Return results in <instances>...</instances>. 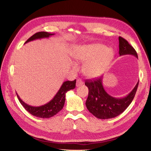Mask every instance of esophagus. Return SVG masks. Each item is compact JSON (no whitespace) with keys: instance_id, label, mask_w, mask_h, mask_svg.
<instances>
[{"instance_id":"esophagus-1","label":"esophagus","mask_w":151,"mask_h":151,"mask_svg":"<svg viewBox=\"0 0 151 151\" xmlns=\"http://www.w3.org/2000/svg\"><path fill=\"white\" fill-rule=\"evenodd\" d=\"M83 84H84V82H83V81H82L81 79H78L77 81H76V86H77V87H78V86L82 85Z\"/></svg>"}]
</instances>
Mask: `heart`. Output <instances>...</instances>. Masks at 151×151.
Returning <instances> with one entry per match:
<instances>
[{
  "instance_id": "heart-1",
  "label": "heart",
  "mask_w": 151,
  "mask_h": 151,
  "mask_svg": "<svg viewBox=\"0 0 151 151\" xmlns=\"http://www.w3.org/2000/svg\"><path fill=\"white\" fill-rule=\"evenodd\" d=\"M114 57V51L102 44H92L79 49L74 55L80 63H84L83 73L88 78H95L106 70Z\"/></svg>"
}]
</instances>
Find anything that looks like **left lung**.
<instances>
[{"label":"left lung","mask_w":151,"mask_h":151,"mask_svg":"<svg viewBox=\"0 0 151 151\" xmlns=\"http://www.w3.org/2000/svg\"><path fill=\"white\" fill-rule=\"evenodd\" d=\"M119 56L130 54L137 58V54L135 49L129 42L122 37H119ZM139 81L130 93L123 98L111 97L105 91L102 86V76L85 82L89 89L88 97L86 105L90 113L101 119H107L118 116L123 113L130 104L138 87Z\"/></svg>","instance_id":"obj_1"}]
</instances>
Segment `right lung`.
<instances>
[{"instance_id":"obj_1","label":"right lung","mask_w":151,"mask_h":151,"mask_svg":"<svg viewBox=\"0 0 151 151\" xmlns=\"http://www.w3.org/2000/svg\"><path fill=\"white\" fill-rule=\"evenodd\" d=\"M52 35L54 34L47 32H37L34 34L32 36H31L25 42V43L35 40L41 39V38H48L50 36H52ZM75 86L76 80L73 81H68L64 82L60 88L59 91H58L52 100L48 103L40 106H32L30 105L26 104L21 100L17 93L16 94H17L19 101L22 105V106L30 114L37 117L50 118L58 113L61 110H62L64 104H65V93L70 89H75Z\"/></svg>"}]
</instances>
